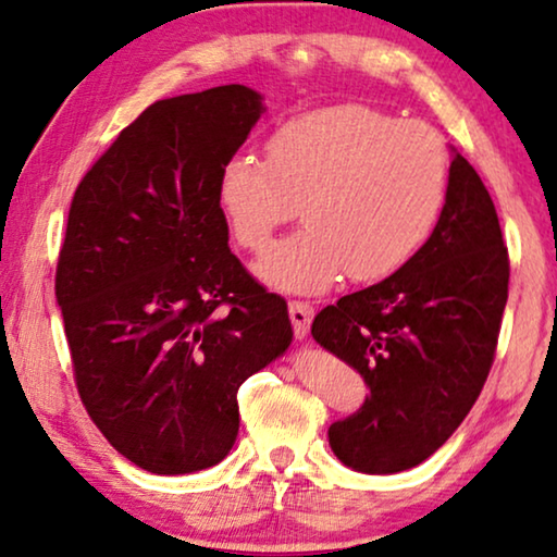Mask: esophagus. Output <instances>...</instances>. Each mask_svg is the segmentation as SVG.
<instances>
[{"mask_svg":"<svg viewBox=\"0 0 557 557\" xmlns=\"http://www.w3.org/2000/svg\"><path fill=\"white\" fill-rule=\"evenodd\" d=\"M312 318H315V308H312L310 302H305V300L289 302V320H293L297 338H305V335H308Z\"/></svg>","mask_w":557,"mask_h":557,"instance_id":"1","label":"esophagus"}]
</instances>
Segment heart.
Wrapping results in <instances>:
<instances>
[{
  "instance_id": "1",
  "label": "heart",
  "mask_w": 557,
  "mask_h": 557,
  "mask_svg": "<svg viewBox=\"0 0 557 557\" xmlns=\"http://www.w3.org/2000/svg\"><path fill=\"white\" fill-rule=\"evenodd\" d=\"M268 163L237 153L216 199L234 242L260 252L297 216L305 230L270 247L260 277L289 293H320L348 272L379 282L432 239L449 199V153L436 131L375 108L343 103L280 123Z\"/></svg>"
}]
</instances>
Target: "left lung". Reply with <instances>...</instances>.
Returning <instances> with one entry per match:
<instances>
[{
  "label": "left lung",
  "mask_w": 557,
  "mask_h": 557,
  "mask_svg": "<svg viewBox=\"0 0 557 557\" xmlns=\"http://www.w3.org/2000/svg\"><path fill=\"white\" fill-rule=\"evenodd\" d=\"M510 255L482 178L465 156L432 239L379 285L318 312L315 338L363 375L371 398L327 429L343 465L394 474L421 465L472 409L495 360Z\"/></svg>",
  "instance_id": "1"
}]
</instances>
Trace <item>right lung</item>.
<instances>
[{
  "mask_svg": "<svg viewBox=\"0 0 557 557\" xmlns=\"http://www.w3.org/2000/svg\"><path fill=\"white\" fill-rule=\"evenodd\" d=\"M262 113L245 85L156 100L92 163L54 270L77 394L153 474L214 467L237 391L293 343L287 302L230 249L219 174Z\"/></svg>",
  "mask_w": 557,
  "mask_h": 557,
  "instance_id": "add662e5",
  "label": "right lung"
}]
</instances>
